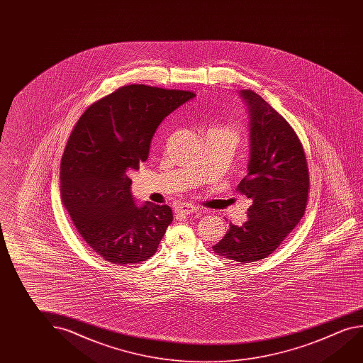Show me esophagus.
I'll list each match as a JSON object with an SVG mask.
<instances>
[{
    "mask_svg": "<svg viewBox=\"0 0 363 363\" xmlns=\"http://www.w3.org/2000/svg\"><path fill=\"white\" fill-rule=\"evenodd\" d=\"M197 211H199V208L196 206H194V205H190V203L179 205V206L176 208V213L179 215L194 214V213H197Z\"/></svg>",
    "mask_w": 363,
    "mask_h": 363,
    "instance_id": "1",
    "label": "esophagus"
}]
</instances>
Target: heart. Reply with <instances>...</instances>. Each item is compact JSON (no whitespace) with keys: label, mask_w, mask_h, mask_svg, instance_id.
Here are the masks:
<instances>
[{"label":"heart","mask_w":363,"mask_h":363,"mask_svg":"<svg viewBox=\"0 0 363 363\" xmlns=\"http://www.w3.org/2000/svg\"><path fill=\"white\" fill-rule=\"evenodd\" d=\"M223 130H224V129H223ZM226 131H229V130H226ZM229 133H230V131H229Z\"/></svg>","instance_id":"1"}]
</instances>
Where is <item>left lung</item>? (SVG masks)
Instances as JSON below:
<instances>
[{
  "mask_svg": "<svg viewBox=\"0 0 363 363\" xmlns=\"http://www.w3.org/2000/svg\"><path fill=\"white\" fill-rule=\"evenodd\" d=\"M240 96L250 110L248 173L238 184L250 199L248 219L229 224L215 253L250 263L274 253L298 224L309 199V169L303 144L291 125L252 89Z\"/></svg>",
  "mask_w": 363,
  "mask_h": 363,
  "instance_id": "left-lung-1",
  "label": "left lung"
}]
</instances>
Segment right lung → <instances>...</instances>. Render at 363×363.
<instances>
[{
	"label": "right lung",
	"instance_id": "1",
	"mask_svg": "<svg viewBox=\"0 0 363 363\" xmlns=\"http://www.w3.org/2000/svg\"><path fill=\"white\" fill-rule=\"evenodd\" d=\"M195 96L190 91L130 84L92 104L67 142L60 162V197L79 235L113 264L153 256L168 225V205L131 195L129 173L147 161L163 119Z\"/></svg>",
	"mask_w": 363,
	"mask_h": 363
}]
</instances>
